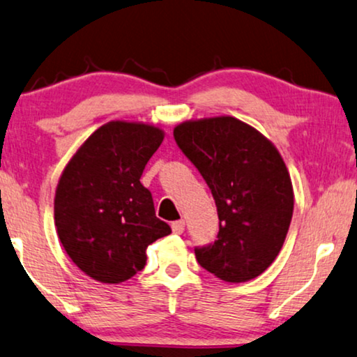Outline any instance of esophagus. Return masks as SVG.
<instances>
[{
  "mask_svg": "<svg viewBox=\"0 0 357 357\" xmlns=\"http://www.w3.org/2000/svg\"><path fill=\"white\" fill-rule=\"evenodd\" d=\"M172 231H174V234H183V231H185L183 219H178V221L172 222Z\"/></svg>",
  "mask_w": 357,
  "mask_h": 357,
  "instance_id": "1",
  "label": "esophagus"
}]
</instances>
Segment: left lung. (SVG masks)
Returning a JSON list of instances; mask_svg holds the SVG:
<instances>
[{
	"label": "left lung",
	"mask_w": 357,
	"mask_h": 357,
	"mask_svg": "<svg viewBox=\"0 0 357 357\" xmlns=\"http://www.w3.org/2000/svg\"><path fill=\"white\" fill-rule=\"evenodd\" d=\"M174 138L218 208V238L195 247L198 263L227 282L260 276L280 253L294 209L291 177L278 149L234 116L185 121L175 126Z\"/></svg>",
	"instance_id": "1"
}]
</instances>
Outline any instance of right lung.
<instances>
[{
    "mask_svg": "<svg viewBox=\"0 0 357 357\" xmlns=\"http://www.w3.org/2000/svg\"><path fill=\"white\" fill-rule=\"evenodd\" d=\"M162 139L155 126L109 121L63 170L55 195L58 237L92 280H130L144 268L148 245L172 232L155 218L153 195L139 182Z\"/></svg>",
    "mask_w": 357,
    "mask_h": 357,
    "instance_id": "1",
    "label": "right lung"
}]
</instances>
